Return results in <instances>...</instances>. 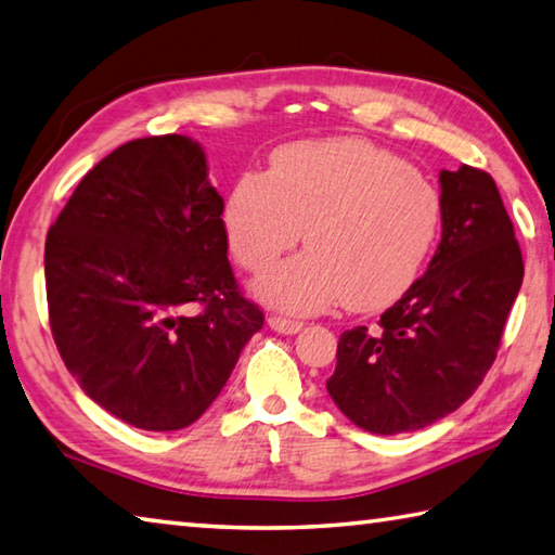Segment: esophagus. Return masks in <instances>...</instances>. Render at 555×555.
I'll use <instances>...</instances> for the list:
<instances>
[{
	"label": "esophagus",
	"mask_w": 555,
	"mask_h": 555,
	"mask_svg": "<svg viewBox=\"0 0 555 555\" xmlns=\"http://www.w3.org/2000/svg\"><path fill=\"white\" fill-rule=\"evenodd\" d=\"M268 326L278 331V333H285V336H295V333L301 331L305 323L295 321V319H282V317H268Z\"/></svg>",
	"instance_id": "34e87169"
}]
</instances>
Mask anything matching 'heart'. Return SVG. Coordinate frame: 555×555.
Wrapping results in <instances>:
<instances>
[{"label": "heart", "instance_id": "obj_1", "mask_svg": "<svg viewBox=\"0 0 555 555\" xmlns=\"http://www.w3.org/2000/svg\"><path fill=\"white\" fill-rule=\"evenodd\" d=\"M442 197L401 156L362 140L299 142L273 154L268 176L248 173L227 197L229 246L270 307L309 313L343 299L382 309L411 287L440 232Z\"/></svg>", "mask_w": 555, "mask_h": 555}]
</instances>
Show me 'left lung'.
<instances>
[{
    "instance_id": "1",
    "label": "left lung",
    "mask_w": 555,
    "mask_h": 555,
    "mask_svg": "<svg viewBox=\"0 0 555 555\" xmlns=\"http://www.w3.org/2000/svg\"><path fill=\"white\" fill-rule=\"evenodd\" d=\"M442 242L376 328L338 340L333 403L374 435L413 433L454 413L493 364L525 278L495 181L474 166L440 171Z\"/></svg>"
}]
</instances>
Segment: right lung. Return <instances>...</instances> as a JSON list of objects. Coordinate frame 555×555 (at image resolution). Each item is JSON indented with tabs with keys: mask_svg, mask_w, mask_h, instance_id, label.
<instances>
[{
	"mask_svg": "<svg viewBox=\"0 0 555 555\" xmlns=\"http://www.w3.org/2000/svg\"><path fill=\"white\" fill-rule=\"evenodd\" d=\"M224 201L185 134L132 140L79 181L46 238L50 328L69 374L140 430H181L263 311L227 260Z\"/></svg>",
	"mask_w": 555,
	"mask_h": 555,
	"instance_id": "obj_1",
	"label": "right lung"
}]
</instances>
